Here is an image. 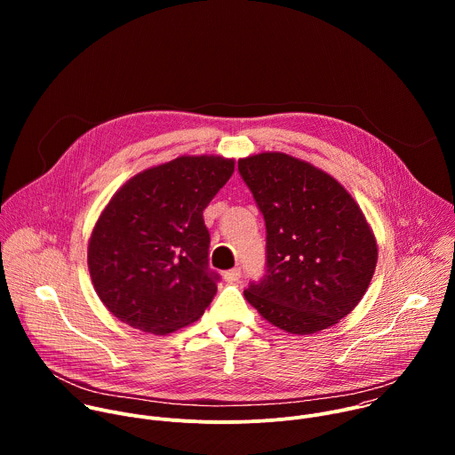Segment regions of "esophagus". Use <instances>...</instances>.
Masks as SVG:
<instances>
[{"label": "esophagus", "mask_w": 455, "mask_h": 455, "mask_svg": "<svg viewBox=\"0 0 455 455\" xmlns=\"http://www.w3.org/2000/svg\"><path fill=\"white\" fill-rule=\"evenodd\" d=\"M239 277H241V268H232V270L225 272V279L228 283H235V281H239Z\"/></svg>", "instance_id": "obj_1"}]
</instances>
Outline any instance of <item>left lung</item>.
Wrapping results in <instances>:
<instances>
[{"mask_svg": "<svg viewBox=\"0 0 455 455\" xmlns=\"http://www.w3.org/2000/svg\"><path fill=\"white\" fill-rule=\"evenodd\" d=\"M267 223V275L244 299L291 335L328 330L367 291L378 246L355 198L331 174L286 153L239 158Z\"/></svg>", "mask_w": 455, "mask_h": 455, "instance_id": "obj_1", "label": "left lung"}]
</instances>
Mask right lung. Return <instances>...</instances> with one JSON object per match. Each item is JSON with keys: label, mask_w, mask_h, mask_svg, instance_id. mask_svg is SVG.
I'll use <instances>...</instances> for the list:
<instances>
[{"label": "right lung", "mask_w": 455, "mask_h": 455, "mask_svg": "<svg viewBox=\"0 0 455 455\" xmlns=\"http://www.w3.org/2000/svg\"><path fill=\"white\" fill-rule=\"evenodd\" d=\"M234 164L183 155L135 174L113 194L88 241L90 277L113 316L167 335L204 315L218 291L204 211Z\"/></svg>", "instance_id": "obj_1"}]
</instances>
